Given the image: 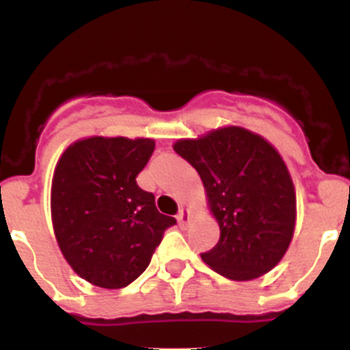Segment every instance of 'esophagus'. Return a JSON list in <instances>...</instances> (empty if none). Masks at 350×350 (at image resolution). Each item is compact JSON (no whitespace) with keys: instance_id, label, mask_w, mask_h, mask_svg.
<instances>
[{"instance_id":"34e87169","label":"esophagus","mask_w":350,"mask_h":350,"mask_svg":"<svg viewBox=\"0 0 350 350\" xmlns=\"http://www.w3.org/2000/svg\"><path fill=\"white\" fill-rule=\"evenodd\" d=\"M176 218H178L179 227H186L189 221V218H191V215H189L188 208H181V210H179V213L176 215Z\"/></svg>"}]
</instances>
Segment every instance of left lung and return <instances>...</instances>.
Wrapping results in <instances>:
<instances>
[{
	"label": "left lung",
	"mask_w": 350,
	"mask_h": 350,
	"mask_svg": "<svg viewBox=\"0 0 350 350\" xmlns=\"http://www.w3.org/2000/svg\"><path fill=\"white\" fill-rule=\"evenodd\" d=\"M172 147L200 174L220 227L217 245L201 254L203 262L234 281L269 273L288 250L296 221L295 186L280 152L242 126Z\"/></svg>",
	"instance_id": "1"
}]
</instances>
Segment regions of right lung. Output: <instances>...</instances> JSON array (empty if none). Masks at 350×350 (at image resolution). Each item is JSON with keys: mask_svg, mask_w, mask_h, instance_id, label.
<instances>
[{"mask_svg": "<svg viewBox=\"0 0 350 350\" xmlns=\"http://www.w3.org/2000/svg\"><path fill=\"white\" fill-rule=\"evenodd\" d=\"M154 147L152 139L90 137L70 144L55 165L54 234L69 266L88 283L129 286L147 269L165 228L176 225L137 185Z\"/></svg>", "mask_w": 350, "mask_h": 350, "instance_id": "add662e5", "label": "right lung"}]
</instances>
